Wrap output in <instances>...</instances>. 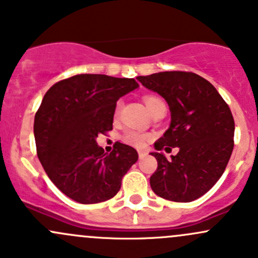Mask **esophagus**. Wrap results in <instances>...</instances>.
Masks as SVG:
<instances>
[{
	"instance_id": "obj_1",
	"label": "esophagus",
	"mask_w": 258,
	"mask_h": 258,
	"mask_svg": "<svg viewBox=\"0 0 258 258\" xmlns=\"http://www.w3.org/2000/svg\"><path fill=\"white\" fill-rule=\"evenodd\" d=\"M146 155H147V153L144 152V151H140V152H139V158H140V160H142V158L146 157Z\"/></svg>"
}]
</instances>
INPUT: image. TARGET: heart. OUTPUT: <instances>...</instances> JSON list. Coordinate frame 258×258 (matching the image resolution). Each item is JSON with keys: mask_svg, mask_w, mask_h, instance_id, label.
Instances as JSON below:
<instances>
[{"mask_svg": "<svg viewBox=\"0 0 258 258\" xmlns=\"http://www.w3.org/2000/svg\"><path fill=\"white\" fill-rule=\"evenodd\" d=\"M144 101H145L146 107H147L148 111L151 112V110H152L157 103H160L162 100H160L158 97H155V96H146ZM150 140H151L150 135L145 134V132H141V131H137V130H128V131L124 132L123 136H122V141H123L124 144L136 148H144L146 144H147Z\"/></svg>", "mask_w": 258, "mask_h": 258, "instance_id": "obj_1", "label": "heart"}]
</instances>
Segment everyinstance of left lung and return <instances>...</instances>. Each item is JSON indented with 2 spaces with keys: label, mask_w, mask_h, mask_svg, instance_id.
Here are the masks:
<instances>
[{
  "label": "left lung",
  "mask_w": 258,
  "mask_h": 258,
  "mask_svg": "<svg viewBox=\"0 0 258 258\" xmlns=\"http://www.w3.org/2000/svg\"><path fill=\"white\" fill-rule=\"evenodd\" d=\"M137 80L168 103L171 123L155 142L158 167L152 191L162 199L191 202L204 196L225 172L233 150L235 121L215 87L192 72L167 71ZM178 147L168 160L159 151Z\"/></svg>",
  "instance_id": "obj_1"
}]
</instances>
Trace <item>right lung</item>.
<instances>
[{
	"label": "right lung",
	"mask_w": 258,
	"mask_h": 258,
	"mask_svg": "<svg viewBox=\"0 0 258 258\" xmlns=\"http://www.w3.org/2000/svg\"><path fill=\"white\" fill-rule=\"evenodd\" d=\"M134 79L76 75L54 83L36 112L33 134L41 165L54 186L80 204L116 196L122 177L139 160L131 146L105 153L98 134L112 130L116 102L136 90Z\"/></svg>",
	"instance_id": "right-lung-1"
}]
</instances>
